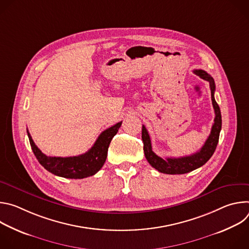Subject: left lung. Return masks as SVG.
<instances>
[{
  "mask_svg": "<svg viewBox=\"0 0 249 249\" xmlns=\"http://www.w3.org/2000/svg\"><path fill=\"white\" fill-rule=\"evenodd\" d=\"M193 73L202 78L205 81H208L210 83L211 88V97H212V103L213 107L215 110V119L214 124L212 126L211 134L209 135L208 139L206 140L205 144L203 147L198 151L197 153L181 157V158H167V159H161L160 157L157 156L153 150H152V143H151V138L148 133V130L143 125L142 127V140H143L144 143V152L147 160L149 163L159 170L161 173L166 174H183L190 172L194 169H197L204 165L214 154L220 137V132L222 129V115L221 110L218 103L215 100V82L207 72L203 70H194Z\"/></svg>",
  "mask_w": 249,
  "mask_h": 249,
  "instance_id": "obj_1",
  "label": "left lung"
}]
</instances>
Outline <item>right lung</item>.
<instances>
[{"label":"right lung","instance_id":"1","mask_svg":"<svg viewBox=\"0 0 249 249\" xmlns=\"http://www.w3.org/2000/svg\"><path fill=\"white\" fill-rule=\"evenodd\" d=\"M121 124L122 122H118L112 127L104 130L87 153L77 157H48L34 144L28 130L27 136L33 154L46 170L65 178L81 179L94 175L102 167L107 158L110 142L117 134Z\"/></svg>","mask_w":249,"mask_h":249}]
</instances>
